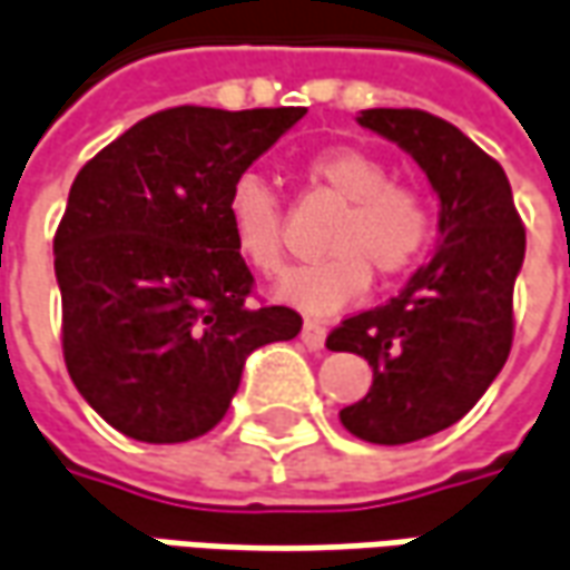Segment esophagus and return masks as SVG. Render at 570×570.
I'll use <instances>...</instances> for the list:
<instances>
[{
  "label": "esophagus",
  "mask_w": 570,
  "mask_h": 570,
  "mask_svg": "<svg viewBox=\"0 0 570 570\" xmlns=\"http://www.w3.org/2000/svg\"><path fill=\"white\" fill-rule=\"evenodd\" d=\"M324 340H327V327L321 321H305L302 324V343L308 350H324Z\"/></svg>",
  "instance_id": "34e87169"
}]
</instances>
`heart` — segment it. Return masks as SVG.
<instances>
[{"mask_svg":"<svg viewBox=\"0 0 570 570\" xmlns=\"http://www.w3.org/2000/svg\"><path fill=\"white\" fill-rule=\"evenodd\" d=\"M308 177L346 208L327 234V258L286 271L277 299L312 315H331L358 299L371 271L393 281L415 268L433 236L431 203L412 187L393 184V171L377 155L334 146L308 158ZM227 224L236 255L258 274H277L286 255L284 205L277 189L258 174H239L227 193Z\"/></svg>","mask_w":570,"mask_h":570,"instance_id":"b5f03b06","label":"heart"}]
</instances>
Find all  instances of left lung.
Listing matches in <instances>:
<instances>
[{
  "label": "left lung",
  "mask_w": 570,
  "mask_h": 570,
  "mask_svg": "<svg viewBox=\"0 0 570 570\" xmlns=\"http://www.w3.org/2000/svg\"><path fill=\"white\" fill-rule=\"evenodd\" d=\"M358 124L393 139L440 196V249L386 305L346 317L327 350L367 358L374 383L343 428L402 446L462 421L512 352L524 224L497 158L421 108H367Z\"/></svg>",
  "instance_id": "1"
}]
</instances>
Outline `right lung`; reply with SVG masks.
I'll return each mask as SVG.
<instances>
[{
    "mask_svg": "<svg viewBox=\"0 0 570 570\" xmlns=\"http://www.w3.org/2000/svg\"><path fill=\"white\" fill-rule=\"evenodd\" d=\"M305 108L177 106L73 177L56 230L61 350L80 396L139 443H187L227 415L249 352L299 312L253 305L227 193Z\"/></svg>",
    "mask_w": 570,
    "mask_h": 570,
    "instance_id": "add662e5",
    "label": "right lung"
}]
</instances>
